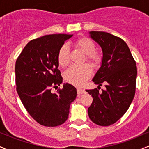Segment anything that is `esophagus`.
Here are the masks:
<instances>
[{"mask_svg":"<svg viewBox=\"0 0 149 149\" xmlns=\"http://www.w3.org/2000/svg\"><path fill=\"white\" fill-rule=\"evenodd\" d=\"M77 92H78V95H82V94L85 93V90H84V89L80 88H77Z\"/></svg>","mask_w":149,"mask_h":149,"instance_id":"obj_1","label":"esophagus"}]
</instances>
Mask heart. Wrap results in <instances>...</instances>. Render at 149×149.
Segmentation results:
<instances>
[{
	"label": "heart",
	"instance_id": "obj_1",
	"mask_svg": "<svg viewBox=\"0 0 149 149\" xmlns=\"http://www.w3.org/2000/svg\"><path fill=\"white\" fill-rule=\"evenodd\" d=\"M75 47L85 54V59L93 66H97L101 62L102 56L95 50V44L90 38L82 37L74 42ZM57 61L59 66L66 67L69 64V49L66 45H63L57 54ZM92 69L89 64L72 66L64 73V77L66 82L77 85H83L91 76Z\"/></svg>",
	"mask_w": 149,
	"mask_h": 149
}]
</instances>
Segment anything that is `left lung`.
I'll return each instance as SVG.
<instances>
[{"label": "left lung", "mask_w": 149, "mask_h": 149, "mask_svg": "<svg viewBox=\"0 0 149 149\" xmlns=\"http://www.w3.org/2000/svg\"><path fill=\"white\" fill-rule=\"evenodd\" d=\"M90 36L102 47V64L92 81L99 89L87 90L93 101L88 108L90 118L95 124L109 126L125 113L134 99L137 75L136 62L126 42L104 31H90Z\"/></svg>", "instance_id": "1"}]
</instances>
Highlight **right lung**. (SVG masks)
<instances>
[{
	"label": "right lung",
	"mask_w": 149,
	"mask_h": 149,
	"mask_svg": "<svg viewBox=\"0 0 149 149\" xmlns=\"http://www.w3.org/2000/svg\"><path fill=\"white\" fill-rule=\"evenodd\" d=\"M69 34L46 35L31 40L19 54L15 64L17 91L24 107L36 122L46 127L63 124L69 118L76 89L66 83L52 93V88L62 83L58 69L57 54Z\"/></svg>",
	"instance_id": "1"
}]
</instances>
